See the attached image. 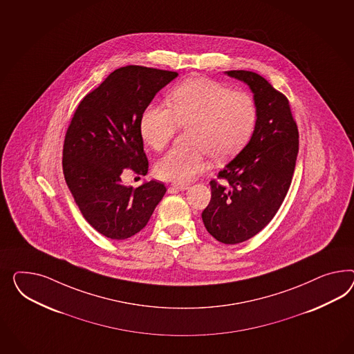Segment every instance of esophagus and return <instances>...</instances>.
Returning a JSON list of instances; mask_svg holds the SVG:
<instances>
[{
  "label": "esophagus",
  "mask_w": 354,
  "mask_h": 354,
  "mask_svg": "<svg viewBox=\"0 0 354 354\" xmlns=\"http://www.w3.org/2000/svg\"><path fill=\"white\" fill-rule=\"evenodd\" d=\"M171 189H178V191H187L189 189V185L188 184H176L174 183L171 185Z\"/></svg>",
  "instance_id": "obj_1"
}]
</instances>
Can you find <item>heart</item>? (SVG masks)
Instances as JSON below:
<instances>
[{"mask_svg":"<svg viewBox=\"0 0 354 354\" xmlns=\"http://www.w3.org/2000/svg\"><path fill=\"white\" fill-rule=\"evenodd\" d=\"M169 103L171 109L148 105L139 121L144 142L154 151L163 149L180 126H191L193 148L170 149L156 163V174L165 180L191 182L206 170V153L215 161L232 158L249 142L257 126L254 97L209 78L187 80L172 90Z\"/></svg>","mask_w":354,"mask_h":354,"instance_id":"obj_1","label":"heart"}]
</instances>
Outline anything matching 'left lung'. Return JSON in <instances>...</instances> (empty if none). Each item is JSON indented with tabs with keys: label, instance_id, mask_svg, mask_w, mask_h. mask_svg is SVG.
<instances>
[{
	"label": "left lung",
	"instance_id": "1",
	"mask_svg": "<svg viewBox=\"0 0 354 354\" xmlns=\"http://www.w3.org/2000/svg\"><path fill=\"white\" fill-rule=\"evenodd\" d=\"M246 84L258 111L249 143L211 180V201L202 221L219 242L234 245L263 230L286 197L299 151L297 126L286 96L264 77L250 71H227Z\"/></svg>",
	"mask_w": 354,
	"mask_h": 354
}]
</instances>
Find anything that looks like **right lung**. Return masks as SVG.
Here are the masks:
<instances>
[{
    "label": "right lung",
    "instance_id": "add662e5",
    "mask_svg": "<svg viewBox=\"0 0 354 354\" xmlns=\"http://www.w3.org/2000/svg\"><path fill=\"white\" fill-rule=\"evenodd\" d=\"M176 72L127 66L112 72L77 106L63 148V172L69 191L88 224L111 239L143 230L162 200V183L122 185L131 169L147 175L139 121L156 94Z\"/></svg>",
    "mask_w": 354,
    "mask_h": 354
}]
</instances>
